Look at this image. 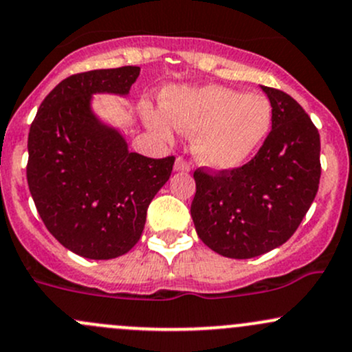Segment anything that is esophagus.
Returning <instances> with one entry per match:
<instances>
[{"instance_id": "esophagus-1", "label": "esophagus", "mask_w": 352, "mask_h": 352, "mask_svg": "<svg viewBox=\"0 0 352 352\" xmlns=\"http://www.w3.org/2000/svg\"><path fill=\"white\" fill-rule=\"evenodd\" d=\"M173 168H175V172H188L190 170V164H187L182 157H177Z\"/></svg>"}]
</instances>
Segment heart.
<instances>
[{"mask_svg": "<svg viewBox=\"0 0 352 352\" xmlns=\"http://www.w3.org/2000/svg\"><path fill=\"white\" fill-rule=\"evenodd\" d=\"M146 124L165 140L175 129L197 135L194 153L202 165L214 170L241 166L263 143L272 128L273 111L261 94L206 86L168 89L164 109L145 106Z\"/></svg>", "mask_w": 352, "mask_h": 352, "instance_id": "heart-1", "label": "heart"}]
</instances>
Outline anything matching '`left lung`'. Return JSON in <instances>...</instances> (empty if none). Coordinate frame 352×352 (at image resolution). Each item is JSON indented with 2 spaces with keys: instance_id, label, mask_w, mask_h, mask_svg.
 <instances>
[{
  "instance_id": "left-lung-1",
  "label": "left lung",
  "mask_w": 352,
  "mask_h": 352,
  "mask_svg": "<svg viewBox=\"0 0 352 352\" xmlns=\"http://www.w3.org/2000/svg\"><path fill=\"white\" fill-rule=\"evenodd\" d=\"M272 104V131L239 168L194 172L190 216L206 246L248 260L292 238L319 190L320 136L287 92L261 86Z\"/></svg>"
}]
</instances>
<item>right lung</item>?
Masks as SVG:
<instances>
[{
    "label": "right lung",
    "instance_id": "1",
    "mask_svg": "<svg viewBox=\"0 0 352 352\" xmlns=\"http://www.w3.org/2000/svg\"><path fill=\"white\" fill-rule=\"evenodd\" d=\"M140 67L74 74L43 99L28 133L27 180L43 224L72 253L111 260L142 236L175 157L148 158L92 113V94L126 96Z\"/></svg>",
    "mask_w": 352,
    "mask_h": 352
}]
</instances>
